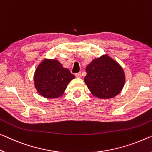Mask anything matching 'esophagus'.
<instances>
[{"label":"esophagus","mask_w":152,"mask_h":152,"mask_svg":"<svg viewBox=\"0 0 152 152\" xmlns=\"http://www.w3.org/2000/svg\"><path fill=\"white\" fill-rule=\"evenodd\" d=\"M75 76H76L77 78L81 77V72H79V73H76V74H75Z\"/></svg>","instance_id":"obj_1"}]
</instances>
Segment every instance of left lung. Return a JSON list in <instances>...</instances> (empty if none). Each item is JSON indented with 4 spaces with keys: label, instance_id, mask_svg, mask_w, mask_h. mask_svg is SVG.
<instances>
[{
    "label": "left lung",
    "instance_id": "1",
    "mask_svg": "<svg viewBox=\"0 0 152 152\" xmlns=\"http://www.w3.org/2000/svg\"><path fill=\"white\" fill-rule=\"evenodd\" d=\"M84 81L90 92L99 99H112L120 94L126 76L120 64L109 55L92 60L86 66Z\"/></svg>",
    "mask_w": 152,
    "mask_h": 152
}]
</instances>
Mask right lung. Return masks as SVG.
Listing matches in <instances>:
<instances>
[{"label": "right lung", "mask_w": 152, "mask_h": 152, "mask_svg": "<svg viewBox=\"0 0 152 152\" xmlns=\"http://www.w3.org/2000/svg\"><path fill=\"white\" fill-rule=\"evenodd\" d=\"M75 78L58 60L44 58L34 71L33 80L37 92L46 99H57Z\"/></svg>", "instance_id": "1"}]
</instances>
